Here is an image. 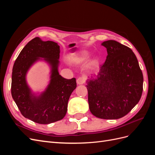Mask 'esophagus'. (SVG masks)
Listing matches in <instances>:
<instances>
[{"label": "esophagus", "instance_id": "obj_1", "mask_svg": "<svg viewBox=\"0 0 155 155\" xmlns=\"http://www.w3.org/2000/svg\"><path fill=\"white\" fill-rule=\"evenodd\" d=\"M85 82V78L84 77H79L77 79V83L78 85H83Z\"/></svg>", "mask_w": 155, "mask_h": 155}]
</instances>
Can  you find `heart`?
Returning <instances> with one entry per match:
<instances>
[{
  "mask_svg": "<svg viewBox=\"0 0 155 155\" xmlns=\"http://www.w3.org/2000/svg\"><path fill=\"white\" fill-rule=\"evenodd\" d=\"M90 57V53L88 51L84 50L70 54L69 56V59L72 63H82L85 62ZM95 62L93 61L90 63L89 67H92L94 65Z\"/></svg>",
  "mask_w": 155,
  "mask_h": 155,
  "instance_id": "obj_1",
  "label": "heart"
}]
</instances>
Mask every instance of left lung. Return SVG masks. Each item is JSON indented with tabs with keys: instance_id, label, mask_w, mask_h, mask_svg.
Segmentation results:
<instances>
[{
	"instance_id": "8db88e82",
	"label": "left lung",
	"mask_w": 155,
	"mask_h": 155,
	"mask_svg": "<svg viewBox=\"0 0 155 155\" xmlns=\"http://www.w3.org/2000/svg\"><path fill=\"white\" fill-rule=\"evenodd\" d=\"M107 51L97 76L87 79L88 101L97 118H122L140 101L143 78L138 59L130 48L114 40L103 42Z\"/></svg>"
}]
</instances>
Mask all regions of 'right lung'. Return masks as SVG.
<instances>
[{"label": "right lung", "instance_id": "add662e5", "mask_svg": "<svg viewBox=\"0 0 155 155\" xmlns=\"http://www.w3.org/2000/svg\"><path fill=\"white\" fill-rule=\"evenodd\" d=\"M59 48L54 41L35 37L23 48L13 64V99L22 116L37 124H48L62 120L67 113L69 97L77 87L76 78L67 79L59 75ZM39 60L50 65L51 80L45 91L37 95L27 85L26 74Z\"/></svg>", "mask_w": 155, "mask_h": 155}]
</instances>
